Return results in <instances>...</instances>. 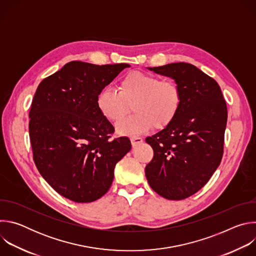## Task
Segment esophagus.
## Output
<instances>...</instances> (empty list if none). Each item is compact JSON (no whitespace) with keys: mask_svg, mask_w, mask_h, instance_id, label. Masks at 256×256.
<instances>
[{"mask_svg":"<svg viewBox=\"0 0 256 256\" xmlns=\"http://www.w3.org/2000/svg\"><path fill=\"white\" fill-rule=\"evenodd\" d=\"M130 142H132V147H134V146H136V144L142 142V138H140V136H132V138H130Z\"/></svg>","mask_w":256,"mask_h":256,"instance_id":"34e87169","label":"esophagus"}]
</instances>
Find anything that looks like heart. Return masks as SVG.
Returning <instances> with one entry per match:
<instances>
[{"mask_svg": "<svg viewBox=\"0 0 256 256\" xmlns=\"http://www.w3.org/2000/svg\"><path fill=\"white\" fill-rule=\"evenodd\" d=\"M118 91L101 90L96 104L101 114L112 122H118L132 104L134 114L118 124L120 134H140L152 126L163 128L173 120L181 104V90L177 83L160 80L148 72H128L120 80Z\"/></svg>", "mask_w": 256, "mask_h": 256, "instance_id": "b5f03b06", "label": "heart"}]
</instances>
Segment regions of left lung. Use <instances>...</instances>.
<instances>
[{
    "label": "left lung",
    "instance_id": "obj_1",
    "mask_svg": "<svg viewBox=\"0 0 256 256\" xmlns=\"http://www.w3.org/2000/svg\"><path fill=\"white\" fill-rule=\"evenodd\" d=\"M180 87L181 104L173 120L146 138L154 151L146 177L159 196L172 200L198 192L221 163L227 105L218 84L196 66L173 62L148 68Z\"/></svg>",
    "mask_w": 256,
    "mask_h": 256
}]
</instances>
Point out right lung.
<instances>
[{
    "instance_id": "1",
    "label": "right lung",
    "mask_w": 256,
    "mask_h": 256,
    "mask_svg": "<svg viewBox=\"0 0 256 256\" xmlns=\"http://www.w3.org/2000/svg\"><path fill=\"white\" fill-rule=\"evenodd\" d=\"M128 66L70 62L36 89L29 112L33 160L66 198L91 202L103 196L116 163L132 149L128 138H112L114 128L96 104L99 92Z\"/></svg>"
}]
</instances>
